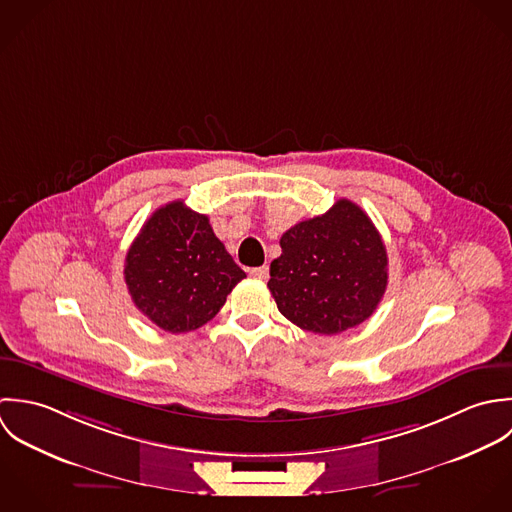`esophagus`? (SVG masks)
<instances>
[{
	"mask_svg": "<svg viewBox=\"0 0 512 512\" xmlns=\"http://www.w3.org/2000/svg\"><path fill=\"white\" fill-rule=\"evenodd\" d=\"M249 275H251V277H255V279H261V281H267V279H269V267H267V265H263V267H255V269H251V271H249Z\"/></svg>",
	"mask_w": 512,
	"mask_h": 512,
	"instance_id": "34e87169",
	"label": "esophagus"
}]
</instances>
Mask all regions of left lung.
<instances>
[{
    "mask_svg": "<svg viewBox=\"0 0 512 512\" xmlns=\"http://www.w3.org/2000/svg\"><path fill=\"white\" fill-rule=\"evenodd\" d=\"M267 283L285 318L314 334L358 326L388 287L382 235L360 205L338 200L326 213L293 225Z\"/></svg>",
    "mask_w": 512,
    "mask_h": 512,
    "instance_id": "1",
    "label": "left lung"
}]
</instances>
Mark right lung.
<instances>
[{
	"mask_svg": "<svg viewBox=\"0 0 512 512\" xmlns=\"http://www.w3.org/2000/svg\"><path fill=\"white\" fill-rule=\"evenodd\" d=\"M241 279L243 269L215 237L207 215L180 200L150 215L124 263L132 303L172 334L204 326Z\"/></svg>",
	"mask_w": 512,
	"mask_h": 512,
	"instance_id": "right-lung-1",
	"label": "right lung"
}]
</instances>
